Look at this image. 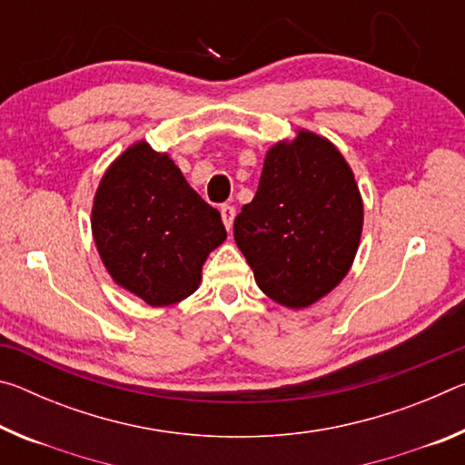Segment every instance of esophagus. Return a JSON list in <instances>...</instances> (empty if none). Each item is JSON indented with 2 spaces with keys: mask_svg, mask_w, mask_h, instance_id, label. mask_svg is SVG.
Returning <instances> with one entry per match:
<instances>
[{
  "mask_svg": "<svg viewBox=\"0 0 465 465\" xmlns=\"http://www.w3.org/2000/svg\"><path fill=\"white\" fill-rule=\"evenodd\" d=\"M233 217H235V207H233V204H222V219H223V225L227 227V232L232 230Z\"/></svg>",
  "mask_w": 465,
  "mask_h": 465,
  "instance_id": "esophagus-1",
  "label": "esophagus"
}]
</instances>
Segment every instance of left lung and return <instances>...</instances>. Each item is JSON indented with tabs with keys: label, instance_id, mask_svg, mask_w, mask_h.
Listing matches in <instances>:
<instances>
[{
	"label": "left lung",
	"instance_id": "8db88e82",
	"mask_svg": "<svg viewBox=\"0 0 465 465\" xmlns=\"http://www.w3.org/2000/svg\"><path fill=\"white\" fill-rule=\"evenodd\" d=\"M363 203L355 176L330 141L299 131L266 153L256 196L233 238L266 295L308 308L332 291L357 254Z\"/></svg>",
	"mask_w": 465,
	"mask_h": 465
}]
</instances>
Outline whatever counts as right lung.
Returning a JSON list of instances; mask_svg holds the SVG:
<instances>
[{
	"label": "right lung",
	"instance_id": "obj_1",
	"mask_svg": "<svg viewBox=\"0 0 465 465\" xmlns=\"http://www.w3.org/2000/svg\"><path fill=\"white\" fill-rule=\"evenodd\" d=\"M92 232L113 279L157 308L194 293L209 252L227 238L219 211L143 141L102 178Z\"/></svg>",
	"mask_w": 465,
	"mask_h": 465
}]
</instances>
